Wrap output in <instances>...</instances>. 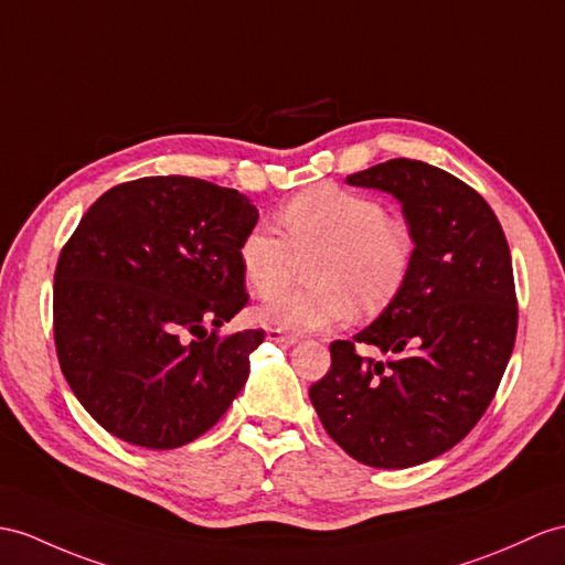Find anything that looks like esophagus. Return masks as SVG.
Returning <instances> with one entry per match:
<instances>
[{
    "label": "esophagus",
    "instance_id": "obj_1",
    "mask_svg": "<svg viewBox=\"0 0 565 565\" xmlns=\"http://www.w3.org/2000/svg\"><path fill=\"white\" fill-rule=\"evenodd\" d=\"M266 338H268L270 342H278V345H295V342H297L295 335H285L282 330H275V328H268Z\"/></svg>",
    "mask_w": 565,
    "mask_h": 565
}]
</instances>
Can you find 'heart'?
Masks as SVG:
<instances>
[{"label": "heart", "instance_id": "obj_1", "mask_svg": "<svg viewBox=\"0 0 565 565\" xmlns=\"http://www.w3.org/2000/svg\"><path fill=\"white\" fill-rule=\"evenodd\" d=\"M280 225L285 237L268 225H254L237 252L252 292L270 295L256 309L264 326L297 335L335 328L352 319L356 305L366 313L381 311L407 278L412 237L376 199L319 184L282 205ZM313 253L315 285L278 294L294 274L296 258Z\"/></svg>", "mask_w": 565, "mask_h": 565}]
</instances>
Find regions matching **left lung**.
I'll return each instance as SVG.
<instances>
[{"label": "left lung", "instance_id": "obj_1", "mask_svg": "<svg viewBox=\"0 0 565 565\" xmlns=\"http://www.w3.org/2000/svg\"><path fill=\"white\" fill-rule=\"evenodd\" d=\"M348 184L401 203L415 249L379 319L330 345L309 397L348 456L405 470L460 444L497 395L518 330L511 249L489 203L434 164L395 158ZM354 341L387 360L364 361Z\"/></svg>", "mask_w": 565, "mask_h": 565}]
</instances>
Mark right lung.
<instances>
[{
    "mask_svg": "<svg viewBox=\"0 0 565 565\" xmlns=\"http://www.w3.org/2000/svg\"><path fill=\"white\" fill-rule=\"evenodd\" d=\"M237 189L143 177L95 201L54 270V345L78 403L121 441L170 450L205 434L249 379L264 330L217 338L246 305Z\"/></svg>",
    "mask_w": 565,
    "mask_h": 565,
    "instance_id": "obj_1",
    "label": "right lung"
}]
</instances>
